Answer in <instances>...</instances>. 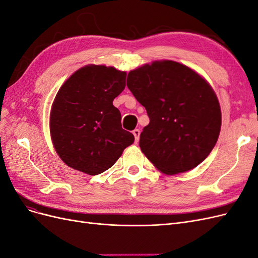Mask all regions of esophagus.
I'll use <instances>...</instances> for the list:
<instances>
[{
    "mask_svg": "<svg viewBox=\"0 0 258 258\" xmlns=\"http://www.w3.org/2000/svg\"><path fill=\"white\" fill-rule=\"evenodd\" d=\"M132 134H134V136H135L136 143H138L139 142V139H140V130L139 129H135L134 131H132Z\"/></svg>",
    "mask_w": 258,
    "mask_h": 258,
    "instance_id": "obj_1",
    "label": "esophagus"
}]
</instances>
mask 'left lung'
Segmentation results:
<instances>
[{
	"instance_id": "1",
	"label": "left lung",
	"mask_w": 258,
	"mask_h": 258,
	"mask_svg": "<svg viewBox=\"0 0 258 258\" xmlns=\"http://www.w3.org/2000/svg\"><path fill=\"white\" fill-rule=\"evenodd\" d=\"M127 86L150 117L140 147L156 168L178 174L208 157L220 136L222 113L204 77L178 62L158 60L130 71Z\"/></svg>"
}]
</instances>
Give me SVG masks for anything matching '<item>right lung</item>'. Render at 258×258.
Here are the masks:
<instances>
[{
    "instance_id": "add662e5",
    "label": "right lung",
    "mask_w": 258,
    "mask_h": 258,
    "mask_svg": "<svg viewBox=\"0 0 258 258\" xmlns=\"http://www.w3.org/2000/svg\"><path fill=\"white\" fill-rule=\"evenodd\" d=\"M123 71L89 64L61 86L49 116L54 150L66 165L89 175L110 169L135 137L121 128L113 100L126 86Z\"/></svg>"
}]
</instances>
